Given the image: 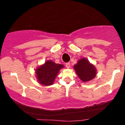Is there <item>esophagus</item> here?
Segmentation results:
<instances>
[{"instance_id": "obj_1", "label": "esophagus", "mask_w": 125, "mask_h": 125, "mask_svg": "<svg viewBox=\"0 0 125 125\" xmlns=\"http://www.w3.org/2000/svg\"><path fill=\"white\" fill-rule=\"evenodd\" d=\"M66 66L67 68H69L70 66H71V64H70V63H66Z\"/></svg>"}]
</instances>
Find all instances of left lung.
I'll return each instance as SVG.
<instances>
[{"label":"left lung","instance_id":"left-lung-1","mask_svg":"<svg viewBox=\"0 0 125 125\" xmlns=\"http://www.w3.org/2000/svg\"><path fill=\"white\" fill-rule=\"evenodd\" d=\"M73 68L83 82H88L95 77L97 73L96 67L86 58H83L77 61Z\"/></svg>","mask_w":125,"mask_h":125}]
</instances>
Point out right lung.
I'll list each match as a JSON object with an SVG mask.
<instances>
[{
  "instance_id": "right-lung-1",
  "label": "right lung",
  "mask_w": 125,
  "mask_h": 125,
  "mask_svg": "<svg viewBox=\"0 0 125 125\" xmlns=\"http://www.w3.org/2000/svg\"><path fill=\"white\" fill-rule=\"evenodd\" d=\"M63 67V64L56 63L51 60L46 61L44 64L35 69L37 81L42 85H52L53 84L60 70Z\"/></svg>"
}]
</instances>
